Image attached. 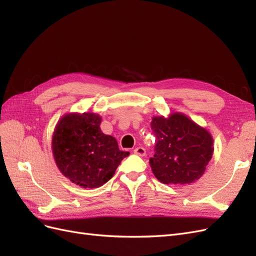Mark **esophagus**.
I'll use <instances>...</instances> for the list:
<instances>
[{
    "instance_id": "obj_1",
    "label": "esophagus",
    "mask_w": 256,
    "mask_h": 256,
    "mask_svg": "<svg viewBox=\"0 0 256 256\" xmlns=\"http://www.w3.org/2000/svg\"><path fill=\"white\" fill-rule=\"evenodd\" d=\"M134 154H138V156L143 157V156H145V154H146V150H145V148H143V147L138 146V147H136V148L134 150Z\"/></svg>"
}]
</instances>
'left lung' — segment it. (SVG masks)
<instances>
[{"label": "left lung", "mask_w": 256, "mask_h": 256, "mask_svg": "<svg viewBox=\"0 0 256 256\" xmlns=\"http://www.w3.org/2000/svg\"><path fill=\"white\" fill-rule=\"evenodd\" d=\"M150 126L157 144L150 164L159 182L187 184L203 176L214 152V138L206 128L182 112L154 116Z\"/></svg>", "instance_id": "8db88e82"}]
</instances>
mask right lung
<instances>
[{
    "instance_id": "add662e5",
    "label": "right lung",
    "mask_w": 256,
    "mask_h": 256,
    "mask_svg": "<svg viewBox=\"0 0 256 256\" xmlns=\"http://www.w3.org/2000/svg\"><path fill=\"white\" fill-rule=\"evenodd\" d=\"M102 116L69 112L58 122L52 134V154L60 172L82 188L102 187L113 177L122 160L116 138L100 129Z\"/></svg>"
}]
</instances>
